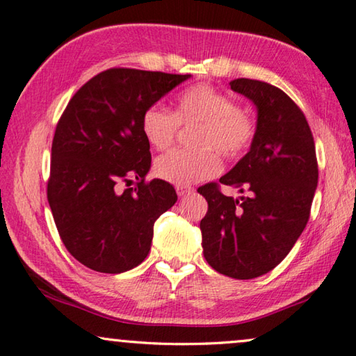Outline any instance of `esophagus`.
Here are the masks:
<instances>
[{
    "label": "esophagus",
    "instance_id": "obj_1",
    "mask_svg": "<svg viewBox=\"0 0 356 356\" xmlns=\"http://www.w3.org/2000/svg\"><path fill=\"white\" fill-rule=\"evenodd\" d=\"M176 191H177V196H179V197H185V196L191 195V193H193V188H190V186L177 185V186H176Z\"/></svg>",
    "mask_w": 356,
    "mask_h": 356
}]
</instances>
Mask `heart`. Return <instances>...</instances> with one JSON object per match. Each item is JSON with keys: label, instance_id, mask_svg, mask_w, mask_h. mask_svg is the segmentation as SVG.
Wrapping results in <instances>:
<instances>
[{"label": "heart", "instance_id": "heart-1", "mask_svg": "<svg viewBox=\"0 0 356 356\" xmlns=\"http://www.w3.org/2000/svg\"><path fill=\"white\" fill-rule=\"evenodd\" d=\"M180 124H197L193 132V145L199 149H174L163 154L154 163V172L166 182L182 186L216 176L221 170L216 151L236 160L250 149L257 137L254 118L241 112L236 101L205 83L180 93L174 112L156 102L141 115V132L157 151L172 145Z\"/></svg>", "mask_w": 356, "mask_h": 356}]
</instances>
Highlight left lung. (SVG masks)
<instances>
[{
	"instance_id": "obj_1",
	"label": "left lung",
	"mask_w": 356,
	"mask_h": 356,
	"mask_svg": "<svg viewBox=\"0 0 356 356\" xmlns=\"http://www.w3.org/2000/svg\"><path fill=\"white\" fill-rule=\"evenodd\" d=\"M230 88L258 108L250 151L218 182L199 186L209 202L200 221L204 257L232 279H255L273 270L305 229L319 170L312 129L300 107L279 87L235 79ZM245 193L222 195L220 185Z\"/></svg>"
}]
</instances>
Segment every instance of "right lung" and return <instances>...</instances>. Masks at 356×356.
<instances>
[{
	"label": "right lung",
	"mask_w": 356,
	"mask_h": 356,
	"mask_svg": "<svg viewBox=\"0 0 356 356\" xmlns=\"http://www.w3.org/2000/svg\"><path fill=\"white\" fill-rule=\"evenodd\" d=\"M188 77L111 68L83 83L63 111L47 196L62 243L83 266L120 274L149 254L154 222L177 195L165 180H146L151 152L141 115Z\"/></svg>",
	"instance_id": "1"
}]
</instances>
